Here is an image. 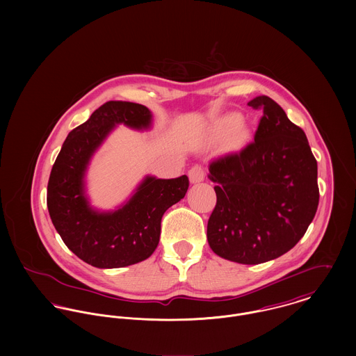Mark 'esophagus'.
<instances>
[{
	"mask_svg": "<svg viewBox=\"0 0 356 356\" xmlns=\"http://www.w3.org/2000/svg\"><path fill=\"white\" fill-rule=\"evenodd\" d=\"M188 175H189V179L192 184H199V182H203L204 178H205V170L202 165H195L189 170Z\"/></svg>",
	"mask_w": 356,
	"mask_h": 356,
	"instance_id": "obj_1",
	"label": "esophagus"
}]
</instances>
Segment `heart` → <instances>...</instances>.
Segmentation results:
<instances>
[{
  "mask_svg": "<svg viewBox=\"0 0 356 356\" xmlns=\"http://www.w3.org/2000/svg\"><path fill=\"white\" fill-rule=\"evenodd\" d=\"M240 120V116L237 113H229L222 119V124L226 127H232L234 124H237V122Z\"/></svg>",
  "mask_w": 356,
  "mask_h": 356,
  "instance_id": "heart-1",
  "label": "heart"
}]
</instances>
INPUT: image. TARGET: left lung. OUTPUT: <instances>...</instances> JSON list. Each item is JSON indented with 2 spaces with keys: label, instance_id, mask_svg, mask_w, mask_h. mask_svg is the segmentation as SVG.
I'll use <instances>...</instances> for the list:
<instances>
[{
  "label": "left lung",
  "instance_id": "left-lung-1",
  "mask_svg": "<svg viewBox=\"0 0 356 356\" xmlns=\"http://www.w3.org/2000/svg\"><path fill=\"white\" fill-rule=\"evenodd\" d=\"M248 105L263 109L254 143L209 164L216 205L207 238L223 259L259 264L305 236L319 202L318 165L305 131L277 102L257 96Z\"/></svg>",
  "mask_w": 356,
  "mask_h": 356
}]
</instances>
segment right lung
Listing matches in <instances>:
<instances>
[{"label": "right lung", "instance_id": "right-lung-1", "mask_svg": "<svg viewBox=\"0 0 356 356\" xmlns=\"http://www.w3.org/2000/svg\"><path fill=\"white\" fill-rule=\"evenodd\" d=\"M118 124L149 130L152 112L136 102H105L68 134L48 182L53 226L68 250L99 268L126 267L148 259L160 240L163 213L181 202L189 188L186 175L172 179L147 175L116 209L93 208L86 195V171Z\"/></svg>", "mask_w": 356, "mask_h": 356}]
</instances>
